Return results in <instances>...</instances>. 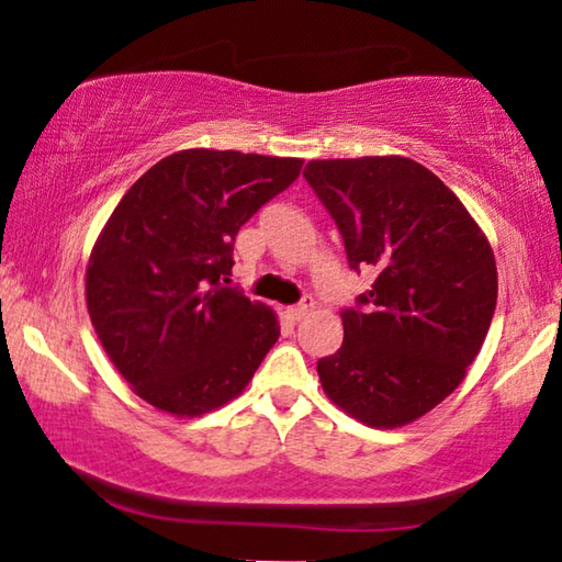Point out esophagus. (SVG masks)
<instances>
[{"instance_id": "1", "label": "esophagus", "mask_w": 562, "mask_h": 562, "mask_svg": "<svg viewBox=\"0 0 562 562\" xmlns=\"http://www.w3.org/2000/svg\"><path fill=\"white\" fill-rule=\"evenodd\" d=\"M311 306H313V301H311V299H303L301 303H296V306H289V308H286V316H289L291 321H301V318L306 316V313L311 311Z\"/></svg>"}]
</instances>
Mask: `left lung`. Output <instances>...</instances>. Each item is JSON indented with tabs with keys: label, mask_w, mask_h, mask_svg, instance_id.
Instances as JSON below:
<instances>
[{
	"label": "left lung",
	"mask_w": 562,
	"mask_h": 562,
	"mask_svg": "<svg viewBox=\"0 0 562 562\" xmlns=\"http://www.w3.org/2000/svg\"><path fill=\"white\" fill-rule=\"evenodd\" d=\"M306 182L372 286L318 360L326 395L370 427L427 415L464 380L496 311L494 251L457 194L409 157L313 160Z\"/></svg>",
	"instance_id": "left-lung-1"
}]
</instances>
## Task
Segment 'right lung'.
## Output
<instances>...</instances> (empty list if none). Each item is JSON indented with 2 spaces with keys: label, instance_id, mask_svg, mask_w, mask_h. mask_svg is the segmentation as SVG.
<instances>
[{
  "label": "right lung",
  "instance_id": "right-lung-1",
  "mask_svg": "<svg viewBox=\"0 0 562 562\" xmlns=\"http://www.w3.org/2000/svg\"><path fill=\"white\" fill-rule=\"evenodd\" d=\"M296 157L182 150L117 202L86 271L108 358L153 407L204 415L239 395L279 340L263 303L226 286L234 239L301 175Z\"/></svg>",
  "mask_w": 562,
  "mask_h": 562
}]
</instances>
